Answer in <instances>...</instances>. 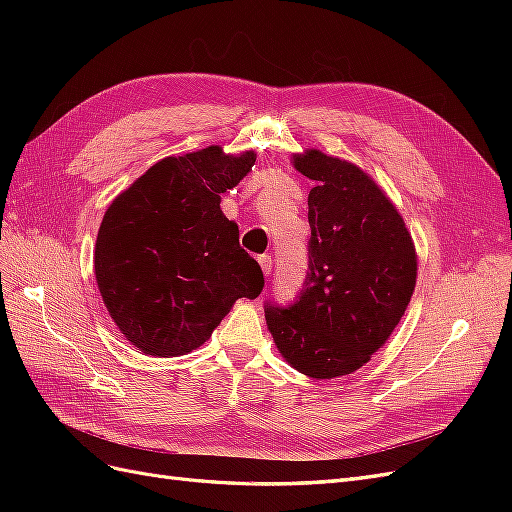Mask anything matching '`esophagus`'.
Segmentation results:
<instances>
[{"label":"esophagus","instance_id":"obj_1","mask_svg":"<svg viewBox=\"0 0 512 512\" xmlns=\"http://www.w3.org/2000/svg\"><path fill=\"white\" fill-rule=\"evenodd\" d=\"M258 262H260V267H262V273L269 275V273H271V267H273V260H271V256L262 254V256H258Z\"/></svg>","mask_w":512,"mask_h":512}]
</instances>
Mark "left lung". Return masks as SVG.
<instances>
[{
  "label": "left lung",
  "mask_w": 512,
  "mask_h": 512,
  "mask_svg": "<svg viewBox=\"0 0 512 512\" xmlns=\"http://www.w3.org/2000/svg\"><path fill=\"white\" fill-rule=\"evenodd\" d=\"M307 196V275L292 305H265L277 350L301 374H352L391 337L416 286V252L395 205L365 170L318 149L294 153Z\"/></svg>",
  "instance_id": "1"
}]
</instances>
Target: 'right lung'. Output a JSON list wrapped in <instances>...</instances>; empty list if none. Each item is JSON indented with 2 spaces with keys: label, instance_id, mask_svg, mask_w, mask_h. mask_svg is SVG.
I'll return each instance as SVG.
<instances>
[{
  "label": "right lung",
  "instance_id": "add662e5",
  "mask_svg": "<svg viewBox=\"0 0 512 512\" xmlns=\"http://www.w3.org/2000/svg\"><path fill=\"white\" fill-rule=\"evenodd\" d=\"M254 151L226 156L211 145L153 164L106 209L94 269L108 314L151 356L203 346L241 297L265 286L239 245L222 194L250 173Z\"/></svg>",
  "mask_w": 512,
  "mask_h": 512
}]
</instances>
